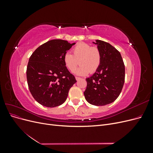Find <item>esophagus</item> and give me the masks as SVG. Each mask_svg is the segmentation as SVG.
Returning a JSON list of instances; mask_svg holds the SVG:
<instances>
[{
    "label": "esophagus",
    "instance_id": "34e87169",
    "mask_svg": "<svg viewBox=\"0 0 153 153\" xmlns=\"http://www.w3.org/2000/svg\"><path fill=\"white\" fill-rule=\"evenodd\" d=\"M75 78H76V80L77 81L81 79V78H80V77H78V76H76V77H75Z\"/></svg>",
    "mask_w": 153,
    "mask_h": 153
}]
</instances>
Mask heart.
<instances>
[{"mask_svg": "<svg viewBox=\"0 0 153 153\" xmlns=\"http://www.w3.org/2000/svg\"><path fill=\"white\" fill-rule=\"evenodd\" d=\"M73 55L67 52L64 55L63 61L69 71L73 72L78 65L80 67L76 71L79 75L93 73L98 69L101 62V54L97 47H92L89 44L80 43L72 50Z\"/></svg>", "mask_w": 153, "mask_h": 153, "instance_id": "obj_1", "label": "heart"}]
</instances>
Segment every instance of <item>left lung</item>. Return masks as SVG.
Returning a JSON list of instances; mask_svg holds the SVG:
<instances>
[{"label": "left lung", "mask_w": 153, "mask_h": 153, "mask_svg": "<svg viewBox=\"0 0 153 153\" xmlns=\"http://www.w3.org/2000/svg\"><path fill=\"white\" fill-rule=\"evenodd\" d=\"M101 54L99 68L91 77L87 78L84 94L90 104L103 106L116 100L121 92L125 78V67L119 51L108 43L96 40Z\"/></svg>", "instance_id": "left-lung-1"}]
</instances>
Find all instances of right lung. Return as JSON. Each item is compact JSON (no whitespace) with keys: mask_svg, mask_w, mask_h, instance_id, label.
<instances>
[{"mask_svg":"<svg viewBox=\"0 0 153 153\" xmlns=\"http://www.w3.org/2000/svg\"><path fill=\"white\" fill-rule=\"evenodd\" d=\"M72 44L62 39H52L37 48L29 58L27 80L32 96L47 107L62 105L76 80L63 61Z\"/></svg>","mask_w":153,"mask_h":153,"instance_id":"right-lung-1","label":"right lung"}]
</instances>
